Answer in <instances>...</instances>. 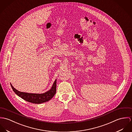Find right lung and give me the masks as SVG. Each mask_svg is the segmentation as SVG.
I'll list each match as a JSON object with an SVG mask.
<instances>
[{
    "label": "right lung",
    "mask_w": 132,
    "mask_h": 132,
    "mask_svg": "<svg viewBox=\"0 0 132 132\" xmlns=\"http://www.w3.org/2000/svg\"><path fill=\"white\" fill-rule=\"evenodd\" d=\"M56 83L57 80L56 79L51 89L44 94H31L21 92L14 88L12 84L11 85L15 93L23 99L34 104H40L48 101L54 96L56 93Z\"/></svg>",
    "instance_id": "add662e5"
}]
</instances>
